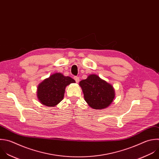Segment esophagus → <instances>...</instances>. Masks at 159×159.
I'll return each mask as SVG.
<instances>
[{
    "label": "esophagus",
    "instance_id": "1",
    "mask_svg": "<svg viewBox=\"0 0 159 159\" xmlns=\"http://www.w3.org/2000/svg\"><path fill=\"white\" fill-rule=\"evenodd\" d=\"M74 80H75V82H77V83H78L79 82V77H74Z\"/></svg>",
    "mask_w": 159,
    "mask_h": 159
}]
</instances>
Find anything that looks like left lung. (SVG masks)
I'll return each instance as SVG.
<instances>
[{"label": "left lung", "mask_w": 159, "mask_h": 159, "mask_svg": "<svg viewBox=\"0 0 159 159\" xmlns=\"http://www.w3.org/2000/svg\"><path fill=\"white\" fill-rule=\"evenodd\" d=\"M84 98L91 108L103 109L112 102L115 92L112 85L101 79L98 75H90L79 83Z\"/></svg>", "instance_id": "obj_1"}]
</instances>
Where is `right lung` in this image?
<instances>
[{
    "mask_svg": "<svg viewBox=\"0 0 159 159\" xmlns=\"http://www.w3.org/2000/svg\"><path fill=\"white\" fill-rule=\"evenodd\" d=\"M74 82L73 79L61 73L52 74L39 85L38 99L46 106L54 107L62 100L66 86Z\"/></svg>",
    "mask_w": 159,
    "mask_h": 159,
    "instance_id": "add662e5",
    "label": "right lung"
}]
</instances>
